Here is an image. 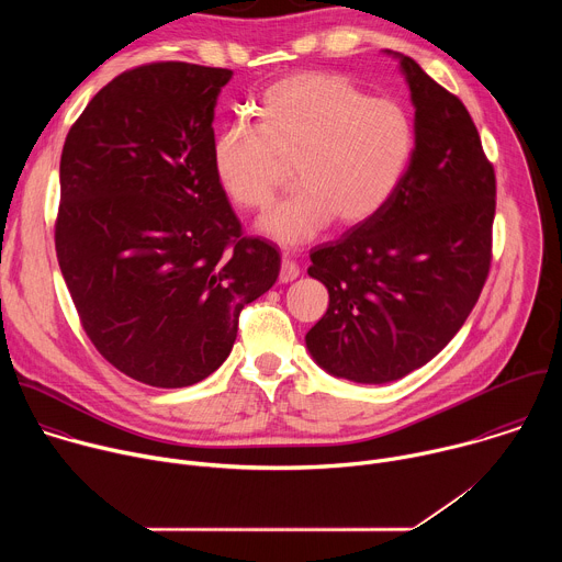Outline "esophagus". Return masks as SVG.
<instances>
[{
	"mask_svg": "<svg viewBox=\"0 0 562 562\" xmlns=\"http://www.w3.org/2000/svg\"><path fill=\"white\" fill-rule=\"evenodd\" d=\"M297 276H300V267H297L293 260L282 258V265H280V282H282V284L293 282Z\"/></svg>",
	"mask_w": 562,
	"mask_h": 562,
	"instance_id": "esophagus-1",
	"label": "esophagus"
}]
</instances>
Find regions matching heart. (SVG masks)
Returning a JSON list of instances; mask_svg holds the SVG:
<instances>
[{
    "mask_svg": "<svg viewBox=\"0 0 562 562\" xmlns=\"http://www.w3.org/2000/svg\"><path fill=\"white\" fill-rule=\"evenodd\" d=\"M251 117L256 131L233 122L215 135L213 173L235 206L262 211L291 165L295 191L258 224L280 245H300L331 220L347 228L373 220L407 180L416 155L409 111L336 72L280 79Z\"/></svg>",
    "mask_w": 562,
    "mask_h": 562,
    "instance_id": "1",
    "label": "heart"
}]
</instances>
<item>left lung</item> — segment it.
I'll use <instances>...</instances> for the list:
<instances>
[{
  "label": "left lung",
  "instance_id": "obj_1",
  "mask_svg": "<svg viewBox=\"0 0 562 562\" xmlns=\"http://www.w3.org/2000/svg\"><path fill=\"white\" fill-rule=\"evenodd\" d=\"M416 109L407 180L373 220L311 251L329 308L304 342L317 367L360 384L405 378L436 358L477 302L492 262L496 176L464 104L407 55Z\"/></svg>",
  "mask_w": 562,
  "mask_h": 562
}]
</instances>
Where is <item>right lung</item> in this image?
I'll use <instances>...</instances> for the list:
<instances>
[{
    "instance_id": "obj_1",
    "label": "right lung",
    "mask_w": 562,
    "mask_h": 562,
    "mask_svg": "<svg viewBox=\"0 0 562 562\" xmlns=\"http://www.w3.org/2000/svg\"><path fill=\"white\" fill-rule=\"evenodd\" d=\"M233 70L157 61L117 75L66 135L55 224L64 282L95 349L128 378L191 386L231 353L237 315L280 254L213 173V115Z\"/></svg>"
}]
</instances>
